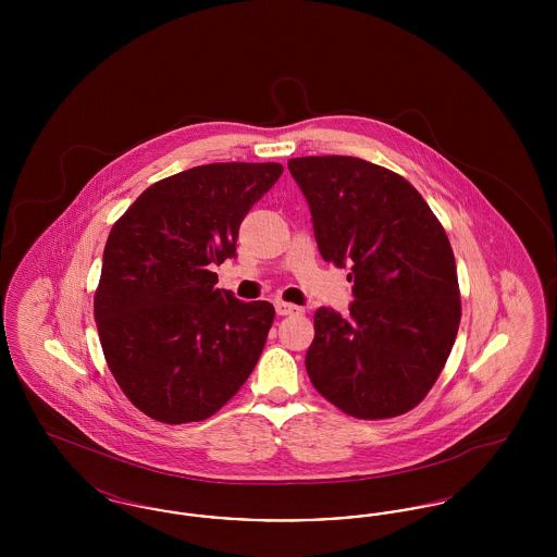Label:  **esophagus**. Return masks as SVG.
Wrapping results in <instances>:
<instances>
[{
	"label": "esophagus",
	"instance_id": "34e87169",
	"mask_svg": "<svg viewBox=\"0 0 557 557\" xmlns=\"http://www.w3.org/2000/svg\"><path fill=\"white\" fill-rule=\"evenodd\" d=\"M275 311H277V315H300L302 313L300 307L284 302V300H275Z\"/></svg>",
	"mask_w": 557,
	"mask_h": 557
}]
</instances>
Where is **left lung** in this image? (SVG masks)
I'll return each mask as SVG.
<instances>
[{
  "mask_svg": "<svg viewBox=\"0 0 557 557\" xmlns=\"http://www.w3.org/2000/svg\"><path fill=\"white\" fill-rule=\"evenodd\" d=\"M311 209L323 261L350 267L348 318L321 307L307 373L319 395L359 420L395 418L434 386L455 343V257L422 194L355 157L288 160Z\"/></svg>",
  "mask_w": 557,
  "mask_h": 557,
  "instance_id": "left-lung-1",
  "label": "left lung"
}]
</instances>
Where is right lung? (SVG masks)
<instances>
[{
  "label": "right lung",
  "instance_id": "obj_1",
  "mask_svg": "<svg viewBox=\"0 0 557 557\" xmlns=\"http://www.w3.org/2000/svg\"><path fill=\"white\" fill-rule=\"evenodd\" d=\"M280 162H212L148 187L108 236L94 315L121 391L162 424L216 413L252 373L275 318L216 288L239 223Z\"/></svg>",
  "mask_w": 557,
  "mask_h": 557
}]
</instances>
